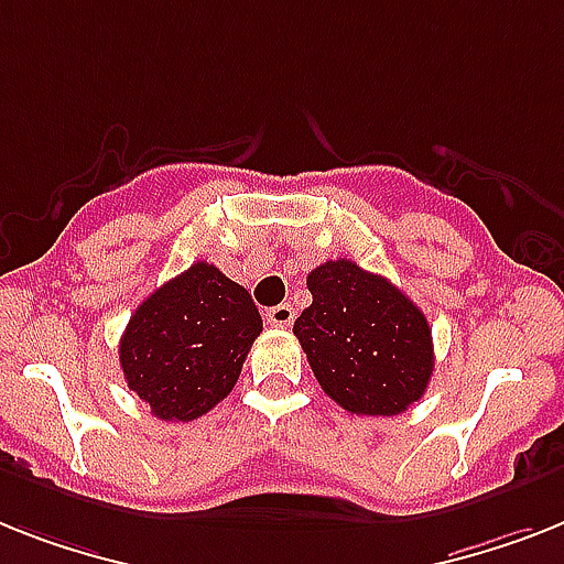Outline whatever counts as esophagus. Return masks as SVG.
Listing matches in <instances>:
<instances>
[{
	"label": "esophagus",
	"mask_w": 564,
	"mask_h": 564,
	"mask_svg": "<svg viewBox=\"0 0 564 564\" xmlns=\"http://www.w3.org/2000/svg\"><path fill=\"white\" fill-rule=\"evenodd\" d=\"M264 316H268V323H271L273 328H288V325L296 319V311H293L291 305H276V308H271Z\"/></svg>",
	"instance_id": "34e87169"
}]
</instances>
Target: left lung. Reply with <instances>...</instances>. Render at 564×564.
<instances>
[{
    "instance_id": "8db88e82",
    "label": "left lung",
    "mask_w": 564,
    "mask_h": 564,
    "mask_svg": "<svg viewBox=\"0 0 564 564\" xmlns=\"http://www.w3.org/2000/svg\"><path fill=\"white\" fill-rule=\"evenodd\" d=\"M314 296L293 323L323 392L355 415L406 412L430 386L435 355L423 311L351 259L308 273Z\"/></svg>"
}]
</instances>
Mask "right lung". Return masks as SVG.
I'll return each mask as SVG.
<instances>
[{"instance_id":"right-lung-1","label":"right lung","mask_w":564,"mask_h":564,"mask_svg":"<svg viewBox=\"0 0 564 564\" xmlns=\"http://www.w3.org/2000/svg\"><path fill=\"white\" fill-rule=\"evenodd\" d=\"M259 334L250 293L195 262L138 305L120 337V369L152 415L195 421L230 394Z\"/></svg>"}]
</instances>
